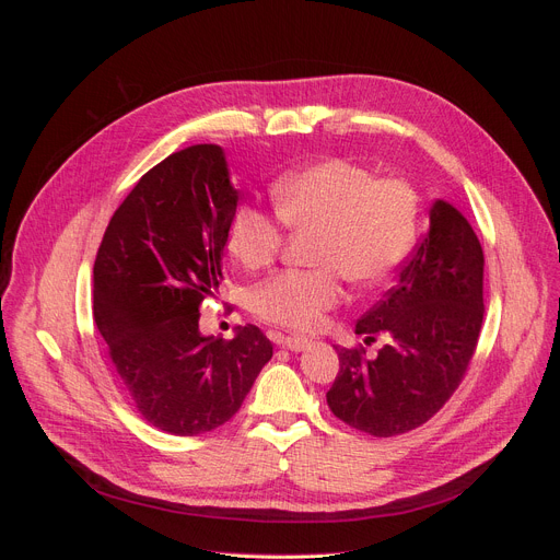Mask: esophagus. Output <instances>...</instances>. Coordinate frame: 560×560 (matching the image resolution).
I'll list each match as a JSON object with an SVG mask.
<instances>
[{
	"mask_svg": "<svg viewBox=\"0 0 560 560\" xmlns=\"http://www.w3.org/2000/svg\"><path fill=\"white\" fill-rule=\"evenodd\" d=\"M281 345L285 347V349H290V351H304V349H308L313 342L308 340V338H302V336H288V338H283L281 340Z\"/></svg>",
	"mask_w": 560,
	"mask_h": 560,
	"instance_id": "1",
	"label": "esophagus"
}]
</instances>
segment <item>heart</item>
<instances>
[{
	"label": "heart",
	"mask_w": 560,
	"mask_h": 560,
	"mask_svg": "<svg viewBox=\"0 0 560 560\" xmlns=\"http://www.w3.org/2000/svg\"><path fill=\"white\" fill-rule=\"evenodd\" d=\"M277 215L295 231H315V270H283L252 290V311L272 325L313 331L342 298V277L357 285L386 281L413 249L420 201L404 179L378 176L347 159H325L272 184ZM254 203L229 215V254L258 270L283 245V225Z\"/></svg>",
	"instance_id": "1"
}]
</instances>
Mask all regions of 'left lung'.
Here are the masks:
<instances>
[{"instance_id": "1", "label": "left lung", "mask_w": 560, "mask_h": 560, "mask_svg": "<svg viewBox=\"0 0 560 560\" xmlns=\"http://www.w3.org/2000/svg\"><path fill=\"white\" fill-rule=\"evenodd\" d=\"M483 325V249L445 199L429 211V233L399 268L397 283L359 322L365 342L388 334L374 359L338 347L340 372L327 393L334 416L376 438L418 429L454 395Z\"/></svg>"}]
</instances>
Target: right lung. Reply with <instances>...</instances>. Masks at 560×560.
<instances>
[{
  "label": "right lung",
  "mask_w": 560,
  "mask_h": 560,
  "mask_svg": "<svg viewBox=\"0 0 560 560\" xmlns=\"http://www.w3.org/2000/svg\"><path fill=\"white\" fill-rule=\"evenodd\" d=\"M235 206L222 147H186L142 174L95 258L93 313L113 368L140 416L172 435L229 422L272 359L254 325L231 340L199 331V306L222 281Z\"/></svg>",
  "instance_id": "add662e5"
}]
</instances>
